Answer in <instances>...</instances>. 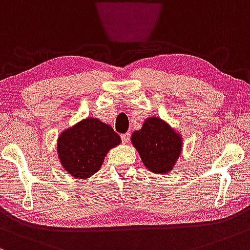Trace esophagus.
Segmentation results:
<instances>
[{
	"mask_svg": "<svg viewBox=\"0 0 250 250\" xmlns=\"http://www.w3.org/2000/svg\"><path fill=\"white\" fill-rule=\"evenodd\" d=\"M130 137H131V134L128 132L122 134V140L126 144V143H128V140H130Z\"/></svg>",
	"mask_w": 250,
	"mask_h": 250,
	"instance_id": "1",
	"label": "esophagus"
}]
</instances>
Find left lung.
<instances>
[{
  "instance_id": "obj_1",
  "label": "left lung",
  "mask_w": 250,
  "mask_h": 250,
  "mask_svg": "<svg viewBox=\"0 0 250 250\" xmlns=\"http://www.w3.org/2000/svg\"><path fill=\"white\" fill-rule=\"evenodd\" d=\"M143 164L155 173H167L181 156L183 142L181 134L161 118H146L142 128L131 137Z\"/></svg>"
}]
</instances>
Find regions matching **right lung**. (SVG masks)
Returning <instances> with one entry per match:
<instances>
[{"instance_id": "1", "label": "right lung", "mask_w": 250, "mask_h": 250, "mask_svg": "<svg viewBox=\"0 0 250 250\" xmlns=\"http://www.w3.org/2000/svg\"><path fill=\"white\" fill-rule=\"evenodd\" d=\"M120 142L110 125L97 118H86L60 133L58 156L69 175L88 178L99 171L108 151Z\"/></svg>"}]
</instances>
